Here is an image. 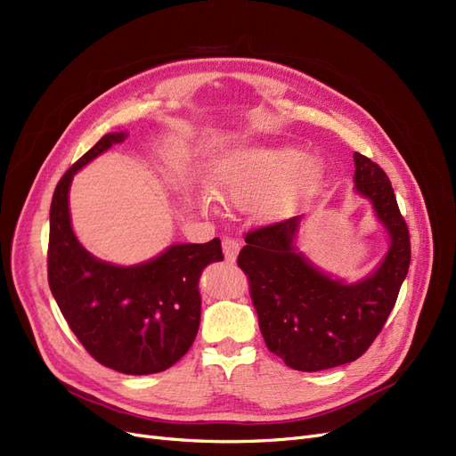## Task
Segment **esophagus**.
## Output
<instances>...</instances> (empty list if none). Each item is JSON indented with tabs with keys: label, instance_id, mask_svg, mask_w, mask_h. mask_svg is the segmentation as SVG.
Wrapping results in <instances>:
<instances>
[{
	"label": "esophagus",
	"instance_id": "34e87169",
	"mask_svg": "<svg viewBox=\"0 0 456 456\" xmlns=\"http://www.w3.org/2000/svg\"><path fill=\"white\" fill-rule=\"evenodd\" d=\"M240 248H241V243H240L238 240H233V238H224V240H223L224 258H226L228 262H233V260H235V256H238V253H240Z\"/></svg>",
	"mask_w": 456,
	"mask_h": 456
}]
</instances>
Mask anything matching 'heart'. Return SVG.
I'll list each match as a JSON object with an SVG mask.
<instances>
[{
	"mask_svg": "<svg viewBox=\"0 0 456 456\" xmlns=\"http://www.w3.org/2000/svg\"><path fill=\"white\" fill-rule=\"evenodd\" d=\"M315 177V166L307 164V156L292 147L243 149L228 152L216 162L213 171V192L233 203L253 201L294 175ZM279 209V201L272 203Z\"/></svg>",
	"mask_w": 456,
	"mask_h": 456,
	"instance_id": "obj_1",
	"label": "heart"
}]
</instances>
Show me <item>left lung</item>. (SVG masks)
Wrapping results in <instances>:
<instances>
[{
	"label": "left lung",
	"mask_w": 456,
	"mask_h": 456,
	"mask_svg": "<svg viewBox=\"0 0 456 456\" xmlns=\"http://www.w3.org/2000/svg\"><path fill=\"white\" fill-rule=\"evenodd\" d=\"M354 167V191L371 201L390 235L388 253L370 277L345 285L307 262L294 247L302 216L247 232L238 256L265 345L300 371L362 356L383 330L410 270V230L387 174L360 152Z\"/></svg>",
	"instance_id": "8db88e82"
}]
</instances>
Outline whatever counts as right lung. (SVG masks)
<instances>
[{
	"label": "right lung",
	"mask_w": 456,
	"mask_h": 456,
	"mask_svg": "<svg viewBox=\"0 0 456 456\" xmlns=\"http://www.w3.org/2000/svg\"><path fill=\"white\" fill-rule=\"evenodd\" d=\"M126 134H107L56 184L46 272L71 332L100 364L128 375L159 373L192 347L201 317L198 279L223 260L221 240L171 245L151 262L120 268L94 258L71 230L68 192L77 169Z\"/></svg>",
	"instance_id": "add662e5"
}]
</instances>
